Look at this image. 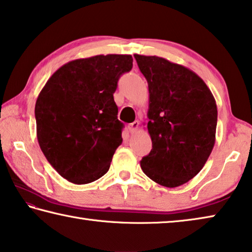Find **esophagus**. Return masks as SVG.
I'll use <instances>...</instances> for the list:
<instances>
[{
    "mask_svg": "<svg viewBox=\"0 0 252 252\" xmlns=\"http://www.w3.org/2000/svg\"><path fill=\"white\" fill-rule=\"evenodd\" d=\"M139 121H134V122H132V123H130L129 126H127V130H129L131 133H133V132H135L136 130L139 129Z\"/></svg>",
    "mask_w": 252,
    "mask_h": 252,
    "instance_id": "34e87169",
    "label": "esophagus"
}]
</instances>
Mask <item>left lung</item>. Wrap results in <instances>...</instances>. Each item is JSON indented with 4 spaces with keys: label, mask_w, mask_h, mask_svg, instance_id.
<instances>
[{
    "label": "left lung",
    "mask_w": 252,
    "mask_h": 252,
    "mask_svg": "<svg viewBox=\"0 0 252 252\" xmlns=\"http://www.w3.org/2000/svg\"><path fill=\"white\" fill-rule=\"evenodd\" d=\"M149 88L152 150L140 164L159 185L176 188L201 171L216 142V100L204 81L163 58L134 54Z\"/></svg>",
    "instance_id": "obj_1"
}]
</instances>
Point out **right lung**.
<instances>
[{
  "mask_svg": "<svg viewBox=\"0 0 252 252\" xmlns=\"http://www.w3.org/2000/svg\"><path fill=\"white\" fill-rule=\"evenodd\" d=\"M129 54L95 55L67 62L52 74L35 103L36 136L60 176L87 185L108 172L122 143L113 93L132 69Z\"/></svg>",
  "mask_w": 252,
  "mask_h": 252,
  "instance_id": "obj_1",
  "label": "right lung"
}]
</instances>
